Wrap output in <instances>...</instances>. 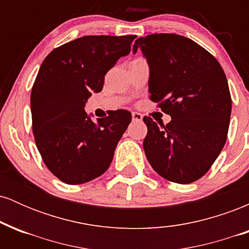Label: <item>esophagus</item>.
<instances>
[{
	"instance_id": "34e87169",
	"label": "esophagus",
	"mask_w": 249,
	"mask_h": 249,
	"mask_svg": "<svg viewBox=\"0 0 249 249\" xmlns=\"http://www.w3.org/2000/svg\"><path fill=\"white\" fill-rule=\"evenodd\" d=\"M132 119L136 122H142V116L138 112H132Z\"/></svg>"
}]
</instances>
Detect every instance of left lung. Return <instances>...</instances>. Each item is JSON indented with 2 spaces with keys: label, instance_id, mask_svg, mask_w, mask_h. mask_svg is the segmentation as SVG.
<instances>
[{
  "label": "left lung",
  "instance_id": "obj_1",
  "mask_svg": "<svg viewBox=\"0 0 249 249\" xmlns=\"http://www.w3.org/2000/svg\"><path fill=\"white\" fill-rule=\"evenodd\" d=\"M150 65V99L171 122L144 117L145 154L162 178L191 184L218 158L227 139L232 98L227 78L212 53L187 37L152 34L134 43Z\"/></svg>",
  "mask_w": 249,
  "mask_h": 249
}]
</instances>
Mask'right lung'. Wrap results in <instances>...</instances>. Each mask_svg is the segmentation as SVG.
<instances>
[{"label":"right lung","mask_w":249,"mask_h":249,"mask_svg":"<svg viewBox=\"0 0 249 249\" xmlns=\"http://www.w3.org/2000/svg\"><path fill=\"white\" fill-rule=\"evenodd\" d=\"M136 37L84 36L53 49L42 62L30 96L33 132L45 166L65 184L90 181L112 161L131 113L121 108L92 122L84 107Z\"/></svg>","instance_id":"obj_1"}]
</instances>
